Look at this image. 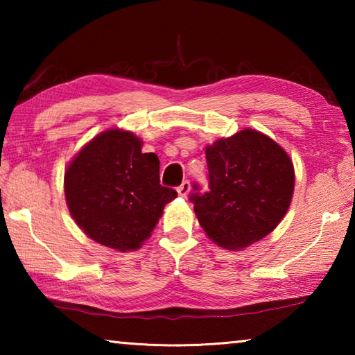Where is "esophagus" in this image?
<instances>
[{
    "label": "esophagus",
    "instance_id": "34e87169",
    "mask_svg": "<svg viewBox=\"0 0 355 355\" xmlns=\"http://www.w3.org/2000/svg\"><path fill=\"white\" fill-rule=\"evenodd\" d=\"M189 188H191V183H189V180H183V183L180 184L178 188H177L178 196H182V197H186V196H188Z\"/></svg>",
    "mask_w": 355,
    "mask_h": 355
}]
</instances>
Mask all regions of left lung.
Masks as SVG:
<instances>
[{
	"mask_svg": "<svg viewBox=\"0 0 355 355\" xmlns=\"http://www.w3.org/2000/svg\"><path fill=\"white\" fill-rule=\"evenodd\" d=\"M205 155L209 191L191 196L199 224L220 248H249L269 235L290 208L293 161L271 137L250 128L207 146Z\"/></svg>",
	"mask_w": 355,
	"mask_h": 355,
	"instance_id": "left-lung-1",
	"label": "left lung"
}]
</instances>
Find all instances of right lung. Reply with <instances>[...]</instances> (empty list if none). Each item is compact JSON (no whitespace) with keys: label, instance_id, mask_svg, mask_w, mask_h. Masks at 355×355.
Returning a JSON list of instances; mask_svg holds the SVG:
<instances>
[{"label":"right lung","instance_id":"1","mask_svg":"<svg viewBox=\"0 0 355 355\" xmlns=\"http://www.w3.org/2000/svg\"><path fill=\"white\" fill-rule=\"evenodd\" d=\"M64 191L78 227L95 243L136 250L152 235L177 192L159 184V159L142 153L131 131L106 130L89 141L65 169Z\"/></svg>","mask_w":355,"mask_h":355}]
</instances>
